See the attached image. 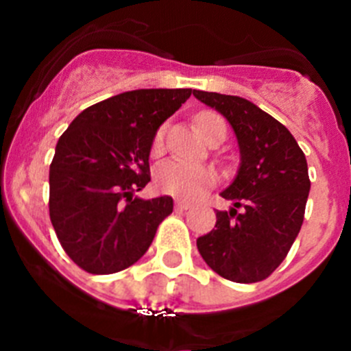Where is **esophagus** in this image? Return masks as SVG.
<instances>
[{
    "label": "esophagus",
    "instance_id": "34e87169",
    "mask_svg": "<svg viewBox=\"0 0 351 351\" xmlns=\"http://www.w3.org/2000/svg\"><path fill=\"white\" fill-rule=\"evenodd\" d=\"M191 204L190 202H186V200H178L176 202V209L178 210H186V209H190Z\"/></svg>",
    "mask_w": 351,
    "mask_h": 351
}]
</instances>
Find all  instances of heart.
I'll return each instance as SVG.
<instances>
[{"mask_svg":"<svg viewBox=\"0 0 351 351\" xmlns=\"http://www.w3.org/2000/svg\"><path fill=\"white\" fill-rule=\"evenodd\" d=\"M197 128L200 130L204 137H209L216 130H225V121L214 112H202L197 116ZM163 138H165V128H160L156 132V137L153 142V151L160 153L163 147ZM154 181L163 193L173 195L179 198H197L210 188L216 181V173L209 167L191 163L184 160H167L163 161L154 172Z\"/></svg>","mask_w":351,"mask_h":351,"instance_id":"1","label":"heart"}]
</instances>
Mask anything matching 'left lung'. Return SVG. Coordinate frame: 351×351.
<instances>
[{"label": "left lung", "mask_w": 351, "mask_h": 351, "mask_svg": "<svg viewBox=\"0 0 351 351\" xmlns=\"http://www.w3.org/2000/svg\"><path fill=\"white\" fill-rule=\"evenodd\" d=\"M218 110L237 137L241 165L221 191L228 210H216V225L197 239L202 258L225 280L256 283L272 274L299 235L308 202V161L280 121L246 98L193 89Z\"/></svg>", "instance_id": "8db88e82"}]
</instances>
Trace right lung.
<instances>
[{
	"label": "right lung",
	"mask_w": 351,
	"mask_h": 351,
	"mask_svg": "<svg viewBox=\"0 0 351 351\" xmlns=\"http://www.w3.org/2000/svg\"><path fill=\"white\" fill-rule=\"evenodd\" d=\"M191 89H135L98 101L71 121L49 172V214L61 246L91 274L141 260L172 197L144 200L154 135Z\"/></svg>",
	"instance_id": "obj_1"
}]
</instances>
